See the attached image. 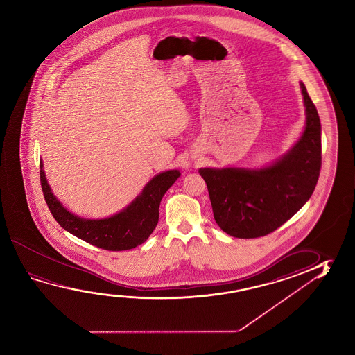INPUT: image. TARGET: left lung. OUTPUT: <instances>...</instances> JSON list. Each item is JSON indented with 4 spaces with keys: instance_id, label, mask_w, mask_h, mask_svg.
I'll use <instances>...</instances> for the list:
<instances>
[{
    "instance_id": "obj_1",
    "label": "left lung",
    "mask_w": 355,
    "mask_h": 355,
    "mask_svg": "<svg viewBox=\"0 0 355 355\" xmlns=\"http://www.w3.org/2000/svg\"><path fill=\"white\" fill-rule=\"evenodd\" d=\"M306 128L300 141L276 162L262 169L200 168L216 224L234 238L272 233L312 196L322 164L320 121L301 83Z\"/></svg>"
}]
</instances>
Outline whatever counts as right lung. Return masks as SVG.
Masks as SVG:
<instances>
[{
	"label": "right lung",
	"instance_id": "add662e5",
	"mask_svg": "<svg viewBox=\"0 0 355 355\" xmlns=\"http://www.w3.org/2000/svg\"><path fill=\"white\" fill-rule=\"evenodd\" d=\"M41 186L53 218L76 238L109 251L134 249L145 243L157 225L159 203L164 193L178 180L180 171L172 169L153 177L132 203L106 219H84L65 209L54 197L41 162Z\"/></svg>",
	"mask_w": 355,
	"mask_h": 355
}]
</instances>
